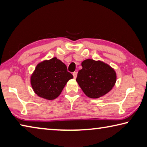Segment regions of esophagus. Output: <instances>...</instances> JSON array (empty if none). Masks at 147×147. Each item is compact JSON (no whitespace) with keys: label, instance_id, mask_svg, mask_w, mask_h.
Here are the masks:
<instances>
[{"label":"esophagus","instance_id":"obj_1","mask_svg":"<svg viewBox=\"0 0 147 147\" xmlns=\"http://www.w3.org/2000/svg\"><path fill=\"white\" fill-rule=\"evenodd\" d=\"M73 75L74 76V78L75 79L76 78V76H77V73H76V72H74V73H73Z\"/></svg>","mask_w":147,"mask_h":147}]
</instances>
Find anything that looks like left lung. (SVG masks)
<instances>
[{"instance_id":"8db88e82","label":"left lung","mask_w":147,"mask_h":147,"mask_svg":"<svg viewBox=\"0 0 147 147\" xmlns=\"http://www.w3.org/2000/svg\"><path fill=\"white\" fill-rule=\"evenodd\" d=\"M82 69L76 82L86 96L98 98L105 95L115 86L117 74L114 69L104 62L87 59L82 62Z\"/></svg>"}]
</instances>
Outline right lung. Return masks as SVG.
<instances>
[{
	"label": "right lung",
	"mask_w": 147,
	"mask_h": 147,
	"mask_svg": "<svg viewBox=\"0 0 147 147\" xmlns=\"http://www.w3.org/2000/svg\"><path fill=\"white\" fill-rule=\"evenodd\" d=\"M73 78L65 64L54 57L37 65L30 76V84L34 93L39 97L54 100Z\"/></svg>",
	"instance_id": "obj_1"
}]
</instances>
